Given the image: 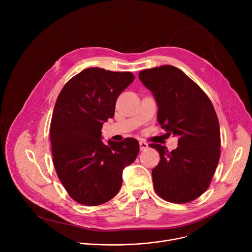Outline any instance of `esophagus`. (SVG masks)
Listing matches in <instances>:
<instances>
[{
  "label": "esophagus",
  "mask_w": 252,
  "mask_h": 252,
  "mask_svg": "<svg viewBox=\"0 0 252 252\" xmlns=\"http://www.w3.org/2000/svg\"><path fill=\"white\" fill-rule=\"evenodd\" d=\"M139 148H140V151H145V150H147L149 148V145H148L146 141L140 140L139 141Z\"/></svg>",
  "instance_id": "esophagus-1"
}]
</instances>
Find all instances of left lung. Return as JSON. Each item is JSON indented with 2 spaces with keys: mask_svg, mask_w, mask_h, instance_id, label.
Returning <instances> with one entry per match:
<instances>
[{
  "mask_svg": "<svg viewBox=\"0 0 252 252\" xmlns=\"http://www.w3.org/2000/svg\"><path fill=\"white\" fill-rule=\"evenodd\" d=\"M138 78L158 103V122L178 137L171 152L152 143L160 160L153 169L154 188L166 201L186 203L209 187L220 157V128L205 93L183 70L164 64L139 71Z\"/></svg>",
  "mask_w": 252,
  "mask_h": 252,
  "instance_id": "1",
  "label": "left lung"
}]
</instances>
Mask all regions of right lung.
Listing matches in <instances>:
<instances>
[{
  "mask_svg": "<svg viewBox=\"0 0 252 252\" xmlns=\"http://www.w3.org/2000/svg\"><path fill=\"white\" fill-rule=\"evenodd\" d=\"M134 80L130 71L89 67L61 91L51 123L53 161L69 196L85 205H99L120 191L123 171L139 152L138 141L101 140V128L114 118L119 95Z\"/></svg>",
  "mask_w": 252,
  "mask_h": 252,
  "instance_id": "obj_1",
  "label": "right lung"
}]
</instances>
